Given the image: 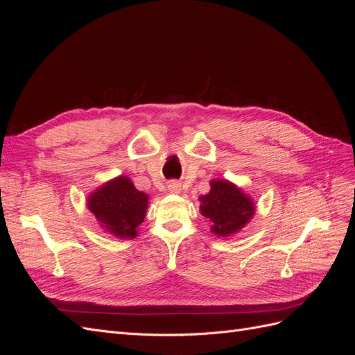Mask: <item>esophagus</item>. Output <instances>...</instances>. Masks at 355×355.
<instances>
[{"label":"esophagus","instance_id":"34e87169","mask_svg":"<svg viewBox=\"0 0 355 355\" xmlns=\"http://www.w3.org/2000/svg\"><path fill=\"white\" fill-rule=\"evenodd\" d=\"M167 189H168L170 194H180V191H182V185L179 184L178 180H170L168 184H167Z\"/></svg>","mask_w":355,"mask_h":355}]
</instances>
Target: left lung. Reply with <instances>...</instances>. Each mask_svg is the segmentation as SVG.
<instances>
[{
    "instance_id": "left-lung-1",
    "label": "left lung",
    "mask_w": 355,
    "mask_h": 355,
    "mask_svg": "<svg viewBox=\"0 0 355 355\" xmlns=\"http://www.w3.org/2000/svg\"><path fill=\"white\" fill-rule=\"evenodd\" d=\"M200 211L211 223V232L218 237L230 235L243 230L254 214V202L230 180H211L210 191L200 197Z\"/></svg>"
}]
</instances>
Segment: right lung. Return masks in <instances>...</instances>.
I'll use <instances>...</instances> for the list:
<instances>
[{
    "instance_id": "right-lung-1",
    "label": "right lung",
    "mask_w": 355,
    "mask_h": 355,
    "mask_svg": "<svg viewBox=\"0 0 355 355\" xmlns=\"http://www.w3.org/2000/svg\"><path fill=\"white\" fill-rule=\"evenodd\" d=\"M148 196L135 188L127 176H118L93 191L87 207L101 227L118 239H135L145 219Z\"/></svg>"
}]
</instances>
